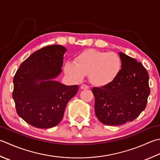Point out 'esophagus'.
I'll list each match as a JSON object with an SVG mask.
<instances>
[{
  "label": "esophagus",
  "instance_id": "34e87169",
  "mask_svg": "<svg viewBox=\"0 0 160 160\" xmlns=\"http://www.w3.org/2000/svg\"><path fill=\"white\" fill-rule=\"evenodd\" d=\"M80 88L82 89H89V86L86 85V84H82L80 86Z\"/></svg>",
  "mask_w": 160,
  "mask_h": 160
}]
</instances>
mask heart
<instances>
[{"label": "heart", "mask_w": 160, "mask_h": 160, "mask_svg": "<svg viewBox=\"0 0 160 160\" xmlns=\"http://www.w3.org/2000/svg\"><path fill=\"white\" fill-rule=\"evenodd\" d=\"M121 68V59L116 53L95 50L80 53L75 62L67 61L64 67L65 73L73 80H82L89 73L91 82L98 86L112 83L118 76Z\"/></svg>", "instance_id": "b5f03b06"}]
</instances>
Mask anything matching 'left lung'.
<instances>
[{"label": "left lung", "instance_id": "1", "mask_svg": "<svg viewBox=\"0 0 160 160\" xmlns=\"http://www.w3.org/2000/svg\"><path fill=\"white\" fill-rule=\"evenodd\" d=\"M121 69L112 83L93 87L95 114L108 126L132 121L146 107L150 94L149 76L141 62L119 52Z\"/></svg>", "mask_w": 160, "mask_h": 160}]
</instances>
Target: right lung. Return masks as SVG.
Wrapping results in <instances>:
<instances>
[{"label":"right lung","mask_w":160,"mask_h":160,"mask_svg":"<svg viewBox=\"0 0 160 160\" xmlns=\"http://www.w3.org/2000/svg\"><path fill=\"white\" fill-rule=\"evenodd\" d=\"M66 51L61 45L43 47L22 62L14 77L12 98L17 112L34 127L57 126L68 102L78 92V85L55 80L62 73Z\"/></svg>","instance_id":"add662e5"}]
</instances>
